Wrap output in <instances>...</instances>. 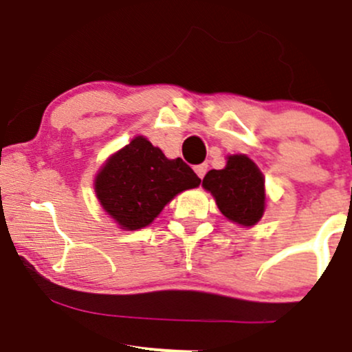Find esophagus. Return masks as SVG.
<instances>
[{"instance_id":"obj_1","label":"esophagus","mask_w":352,"mask_h":352,"mask_svg":"<svg viewBox=\"0 0 352 352\" xmlns=\"http://www.w3.org/2000/svg\"><path fill=\"white\" fill-rule=\"evenodd\" d=\"M206 172H208V165H206V163H202V165L196 166V173L199 177H201V179H204Z\"/></svg>"}]
</instances>
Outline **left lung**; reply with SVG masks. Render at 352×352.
Returning <instances> with one entry per match:
<instances>
[{
  "label": "left lung",
  "mask_w": 352,
  "mask_h": 352,
  "mask_svg": "<svg viewBox=\"0 0 352 352\" xmlns=\"http://www.w3.org/2000/svg\"><path fill=\"white\" fill-rule=\"evenodd\" d=\"M202 187L216 199L219 211L240 226H254L265 209L264 175L247 155L228 156L221 170H209Z\"/></svg>",
  "instance_id": "obj_1"
}]
</instances>
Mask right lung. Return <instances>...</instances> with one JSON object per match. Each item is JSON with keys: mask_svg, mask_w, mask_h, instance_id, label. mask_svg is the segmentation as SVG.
Masks as SVG:
<instances>
[{"mask_svg": "<svg viewBox=\"0 0 352 352\" xmlns=\"http://www.w3.org/2000/svg\"><path fill=\"white\" fill-rule=\"evenodd\" d=\"M199 184L182 158L168 160L146 138L136 136L104 163L95 177V192L120 228L140 230L153 223L177 194Z\"/></svg>", "mask_w": 352, "mask_h": 352, "instance_id": "add662e5", "label": "right lung"}]
</instances>
